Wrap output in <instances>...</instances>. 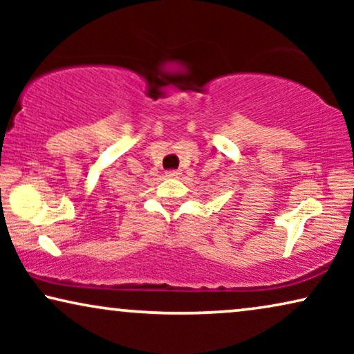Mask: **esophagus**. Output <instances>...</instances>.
Listing matches in <instances>:
<instances>
[{
	"instance_id": "esophagus-1",
	"label": "esophagus",
	"mask_w": 354,
	"mask_h": 354,
	"mask_svg": "<svg viewBox=\"0 0 354 354\" xmlns=\"http://www.w3.org/2000/svg\"><path fill=\"white\" fill-rule=\"evenodd\" d=\"M166 176L167 177H177V176H180V171H177V169H171V171L166 172Z\"/></svg>"
}]
</instances>
